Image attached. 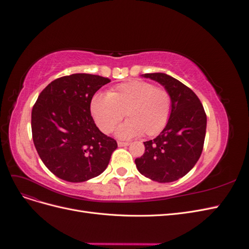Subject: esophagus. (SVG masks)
Segmentation results:
<instances>
[{"label": "esophagus", "mask_w": 249, "mask_h": 249, "mask_svg": "<svg viewBox=\"0 0 249 249\" xmlns=\"http://www.w3.org/2000/svg\"><path fill=\"white\" fill-rule=\"evenodd\" d=\"M117 144H118V146H127V145H130V142H127V141H117Z\"/></svg>", "instance_id": "obj_1"}]
</instances>
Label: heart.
Listing matches in <instances>:
<instances>
[{"label": "heart", "mask_w": 249, "mask_h": 249, "mask_svg": "<svg viewBox=\"0 0 249 249\" xmlns=\"http://www.w3.org/2000/svg\"><path fill=\"white\" fill-rule=\"evenodd\" d=\"M95 124L104 133L118 127L123 138L143 135L153 137L166 126L171 113V95L166 88L146 81L133 80L113 87L108 94H95L90 104Z\"/></svg>", "instance_id": "1"}]
</instances>
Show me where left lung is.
Listing matches in <instances>:
<instances>
[{"label":"left lung","instance_id":"8db88e82","mask_svg":"<svg viewBox=\"0 0 249 249\" xmlns=\"http://www.w3.org/2000/svg\"><path fill=\"white\" fill-rule=\"evenodd\" d=\"M157 81L171 95L166 126L155 139L145 141V152L135 160L141 175L159 183L183 178L198 161L206 137L207 115L192 90L166 73L142 74Z\"/></svg>","mask_w":249,"mask_h":249}]
</instances>
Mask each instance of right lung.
<instances>
[{"mask_svg": "<svg viewBox=\"0 0 249 249\" xmlns=\"http://www.w3.org/2000/svg\"><path fill=\"white\" fill-rule=\"evenodd\" d=\"M110 79L90 73L58 78L40 92L32 109V137L48 169L71 183L107 168L117 142L103 134L90 113L94 93Z\"/></svg>", "mask_w": 249, "mask_h": 249, "instance_id": "right-lung-1", "label": "right lung"}]
</instances>
